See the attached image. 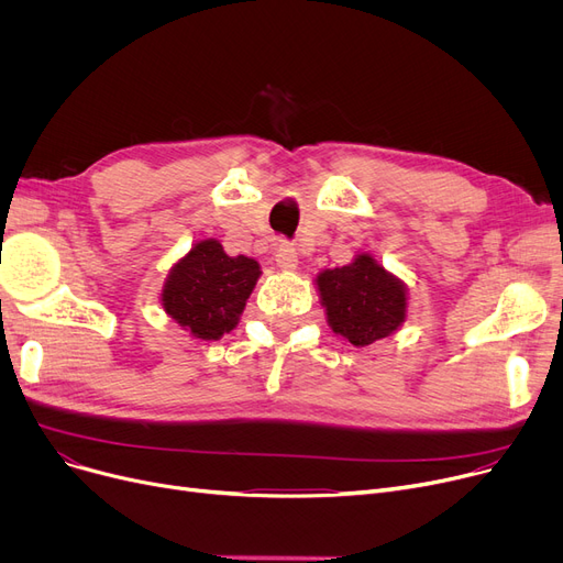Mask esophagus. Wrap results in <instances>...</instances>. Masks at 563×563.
<instances>
[{
  "label": "esophagus",
  "instance_id": "34e87169",
  "mask_svg": "<svg viewBox=\"0 0 563 563\" xmlns=\"http://www.w3.org/2000/svg\"><path fill=\"white\" fill-rule=\"evenodd\" d=\"M276 264L283 272H294L299 266V253L289 242H280L276 249Z\"/></svg>",
  "mask_w": 563,
  "mask_h": 563
}]
</instances>
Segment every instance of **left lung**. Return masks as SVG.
Listing matches in <instances>:
<instances>
[{
  "instance_id": "8db88e82",
  "label": "left lung",
  "mask_w": 563,
  "mask_h": 563,
  "mask_svg": "<svg viewBox=\"0 0 563 563\" xmlns=\"http://www.w3.org/2000/svg\"><path fill=\"white\" fill-rule=\"evenodd\" d=\"M329 327L353 346L393 335L406 319V287L367 253L317 276Z\"/></svg>"
}]
</instances>
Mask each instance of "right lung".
<instances>
[{"label": "right lung", "mask_w": 563, "mask_h": 563, "mask_svg": "<svg viewBox=\"0 0 563 563\" xmlns=\"http://www.w3.org/2000/svg\"><path fill=\"white\" fill-rule=\"evenodd\" d=\"M260 274L253 257H230L217 240H202L170 269L162 306L194 338L219 340L236 327Z\"/></svg>", "instance_id": "add662e5"}]
</instances>
